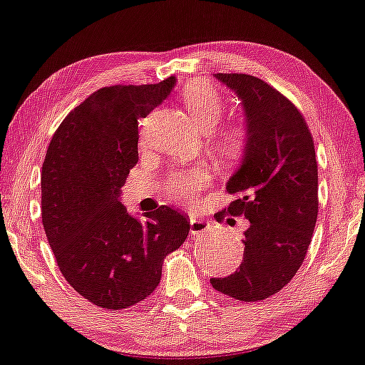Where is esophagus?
Segmentation results:
<instances>
[{
	"label": "esophagus",
	"instance_id": "esophagus-1",
	"mask_svg": "<svg viewBox=\"0 0 365 365\" xmlns=\"http://www.w3.org/2000/svg\"><path fill=\"white\" fill-rule=\"evenodd\" d=\"M210 224L203 221V219H195V217H190V233L192 237H200L203 233L208 230Z\"/></svg>",
	"mask_w": 365,
	"mask_h": 365
}]
</instances>
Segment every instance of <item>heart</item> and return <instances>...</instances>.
Masks as SVG:
<instances>
[{"label": "heart", "mask_w": 365, "mask_h": 365, "mask_svg": "<svg viewBox=\"0 0 365 365\" xmlns=\"http://www.w3.org/2000/svg\"><path fill=\"white\" fill-rule=\"evenodd\" d=\"M182 101L190 119L200 130H211L221 119L224 101L221 93L205 81H192L182 88ZM250 140V128L243 120H233L217 132V143L224 154H237L243 150ZM143 144V141H141ZM211 176L203 168L175 171L165 181V190L171 200L192 203L198 200L200 192L210 185Z\"/></svg>", "instance_id": "b5f03b06"}]
</instances>
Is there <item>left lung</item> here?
<instances>
[{
  "mask_svg": "<svg viewBox=\"0 0 365 365\" xmlns=\"http://www.w3.org/2000/svg\"><path fill=\"white\" fill-rule=\"evenodd\" d=\"M238 95L250 128L238 170L227 182L240 194L230 216H245L243 262L227 278H211L216 291L243 302H257L289 283L312 243L318 217V163L304 115L265 81L250 74L217 73ZM219 222L224 212H217Z\"/></svg>",
  "mask_w": 365,
  "mask_h": 365,
  "instance_id": "8db88e82",
  "label": "left lung"
}]
</instances>
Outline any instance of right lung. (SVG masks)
<instances>
[{
    "mask_svg": "<svg viewBox=\"0 0 365 365\" xmlns=\"http://www.w3.org/2000/svg\"><path fill=\"white\" fill-rule=\"evenodd\" d=\"M176 84L103 87L55 130L41 173V216L65 279L93 305L120 310L160 283L163 259L189 235L182 212L128 215L120 189L138 162V119Z\"/></svg>",
    "mask_w": 365,
    "mask_h": 365,
    "instance_id": "1",
    "label": "right lung"
}]
</instances>
